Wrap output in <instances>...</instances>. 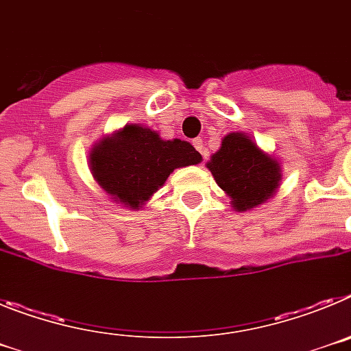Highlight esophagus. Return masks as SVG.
Here are the masks:
<instances>
[{"mask_svg": "<svg viewBox=\"0 0 351 351\" xmlns=\"http://www.w3.org/2000/svg\"><path fill=\"white\" fill-rule=\"evenodd\" d=\"M193 145H195V149H197L198 153L202 154L204 158L209 156V153H207V149H206V145H204V141H202V138H200V137L195 138V141H193Z\"/></svg>", "mask_w": 351, "mask_h": 351, "instance_id": "34e87169", "label": "esophagus"}]
</instances>
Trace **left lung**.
Instances as JSON below:
<instances>
[{
	"label": "left lung",
	"mask_w": 351,
	"mask_h": 351,
	"mask_svg": "<svg viewBox=\"0 0 351 351\" xmlns=\"http://www.w3.org/2000/svg\"><path fill=\"white\" fill-rule=\"evenodd\" d=\"M207 169L239 213L267 202L281 182L280 161L263 153L250 135L241 132L223 138Z\"/></svg>",
	"instance_id": "8db88e82"
}]
</instances>
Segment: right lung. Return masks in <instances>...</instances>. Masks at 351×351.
Masks as SVG:
<instances>
[{
	"label": "right lung",
	"instance_id": "add662e5",
	"mask_svg": "<svg viewBox=\"0 0 351 351\" xmlns=\"http://www.w3.org/2000/svg\"><path fill=\"white\" fill-rule=\"evenodd\" d=\"M202 156L186 141H163L154 130L126 125L89 151V169L101 190L130 209L153 197L179 167L197 165Z\"/></svg>",
	"mask_w": 351,
	"mask_h": 351
}]
</instances>
